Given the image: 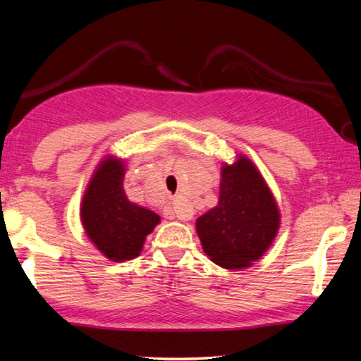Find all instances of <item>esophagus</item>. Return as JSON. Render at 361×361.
Masks as SVG:
<instances>
[{
	"label": "esophagus",
	"instance_id": "esophagus-1",
	"mask_svg": "<svg viewBox=\"0 0 361 361\" xmlns=\"http://www.w3.org/2000/svg\"><path fill=\"white\" fill-rule=\"evenodd\" d=\"M164 216L167 219H189L191 218V210L185 202L175 200V202L164 207Z\"/></svg>",
	"mask_w": 361,
	"mask_h": 361
}]
</instances>
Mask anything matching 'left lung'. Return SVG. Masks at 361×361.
<instances>
[{
  "label": "left lung",
  "mask_w": 361,
  "mask_h": 361,
  "mask_svg": "<svg viewBox=\"0 0 361 361\" xmlns=\"http://www.w3.org/2000/svg\"><path fill=\"white\" fill-rule=\"evenodd\" d=\"M280 228V210L258 167L243 154L223 162L218 204L195 219L205 255L224 269L239 271L258 261Z\"/></svg>",
  "instance_id": "1"
}]
</instances>
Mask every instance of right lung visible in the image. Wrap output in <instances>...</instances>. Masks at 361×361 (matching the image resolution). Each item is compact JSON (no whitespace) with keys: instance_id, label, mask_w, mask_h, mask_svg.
<instances>
[{"instance_id":"obj_1","label":"right lung","mask_w":361,"mask_h":361,"mask_svg":"<svg viewBox=\"0 0 361 361\" xmlns=\"http://www.w3.org/2000/svg\"><path fill=\"white\" fill-rule=\"evenodd\" d=\"M124 176V159L114 154L103 157L89 180L79 209L85 235L114 262L137 258L146 235L161 223L157 213L127 199Z\"/></svg>"}]
</instances>
